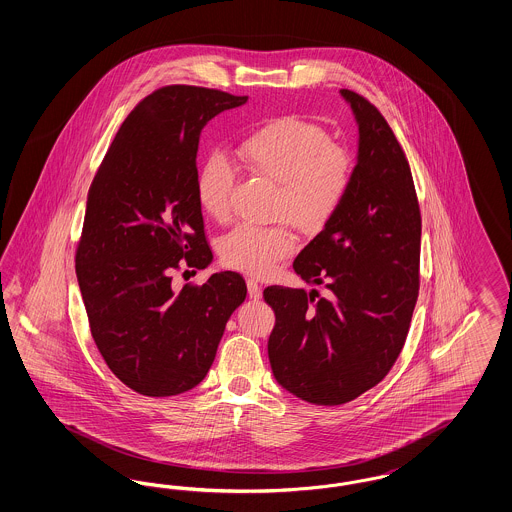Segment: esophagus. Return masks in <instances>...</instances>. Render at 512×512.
Wrapping results in <instances>:
<instances>
[{"instance_id": "1", "label": "esophagus", "mask_w": 512, "mask_h": 512, "mask_svg": "<svg viewBox=\"0 0 512 512\" xmlns=\"http://www.w3.org/2000/svg\"><path fill=\"white\" fill-rule=\"evenodd\" d=\"M247 292H249V297L255 301H259L263 297V288L257 280H247Z\"/></svg>"}]
</instances>
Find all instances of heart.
Listing matches in <instances>:
<instances>
[{"label":"heart","mask_w":512,"mask_h":512,"mask_svg":"<svg viewBox=\"0 0 512 512\" xmlns=\"http://www.w3.org/2000/svg\"><path fill=\"white\" fill-rule=\"evenodd\" d=\"M245 167L276 184L274 215L301 232L322 230L340 211L353 178V159L313 122L280 117L251 130L236 147ZM234 172L219 157L209 159L195 178L199 207L213 219L230 213ZM295 236L284 224H238L222 236L219 253L226 267L265 276L295 249Z\"/></svg>","instance_id":"1"}]
</instances>
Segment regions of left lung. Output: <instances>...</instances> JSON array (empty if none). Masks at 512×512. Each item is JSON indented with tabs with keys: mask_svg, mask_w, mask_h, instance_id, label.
I'll return each instance as SVG.
<instances>
[{
	"mask_svg": "<svg viewBox=\"0 0 512 512\" xmlns=\"http://www.w3.org/2000/svg\"><path fill=\"white\" fill-rule=\"evenodd\" d=\"M359 126L357 165L340 211L301 249L293 270L330 297L270 286L276 315L268 359L276 382L315 405L357 399L386 378L413 318L420 207L390 124L363 96L340 90Z\"/></svg>",
	"mask_w": 512,
	"mask_h": 512,
	"instance_id": "obj_1",
	"label": "left lung"
}]
</instances>
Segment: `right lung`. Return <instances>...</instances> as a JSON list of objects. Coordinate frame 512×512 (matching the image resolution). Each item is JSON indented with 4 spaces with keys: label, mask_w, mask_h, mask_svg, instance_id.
<instances>
[{
    "label": "right lung",
    "mask_w": 512,
    "mask_h": 512,
    "mask_svg": "<svg viewBox=\"0 0 512 512\" xmlns=\"http://www.w3.org/2000/svg\"><path fill=\"white\" fill-rule=\"evenodd\" d=\"M245 101L197 86L153 92L122 122L88 192L76 278L92 338L122 384L147 397L207 376L247 295L232 270L172 290L174 270L213 261L195 197L201 130Z\"/></svg>",
    "instance_id": "add662e5"
}]
</instances>
